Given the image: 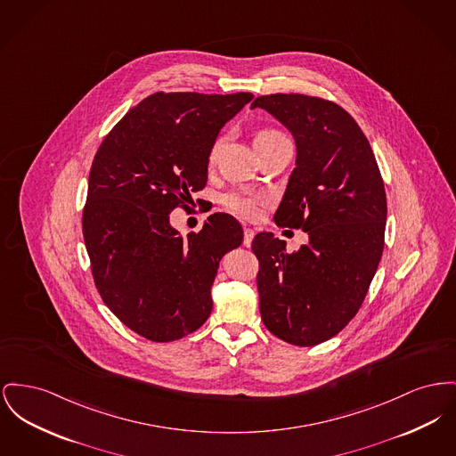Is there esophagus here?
Instances as JSON below:
<instances>
[{"mask_svg": "<svg viewBox=\"0 0 456 456\" xmlns=\"http://www.w3.org/2000/svg\"><path fill=\"white\" fill-rule=\"evenodd\" d=\"M255 238V231L251 227H244V246H249Z\"/></svg>", "mask_w": 456, "mask_h": 456, "instance_id": "esophagus-1", "label": "esophagus"}]
</instances>
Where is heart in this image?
<instances>
[{"label":"heart","instance_id":"obj_1","mask_svg":"<svg viewBox=\"0 0 456 456\" xmlns=\"http://www.w3.org/2000/svg\"><path fill=\"white\" fill-rule=\"evenodd\" d=\"M277 137H282L281 133L277 131H270V129H264V131H258L256 134L253 135V144L258 146L262 142H267L272 139H277ZM220 150V139L215 141L212 150H210V160H214ZM264 198L260 196H255V194H244V192H232V194H227L225 196V207L234 212V214L241 215L244 218H255L258 215L262 214V208H264Z\"/></svg>","mask_w":456,"mask_h":456}]
</instances>
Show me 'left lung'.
<instances>
[{"label": "left lung", "mask_w": 456, "mask_h": 456, "mask_svg": "<svg viewBox=\"0 0 456 456\" xmlns=\"http://www.w3.org/2000/svg\"><path fill=\"white\" fill-rule=\"evenodd\" d=\"M293 135L296 167L275 224L303 229L308 242L260 232V314L268 330L296 346H315L341 332L362 306L379 267L387 203L372 148L346 110L305 94L256 98Z\"/></svg>", "instance_id": "left-lung-1"}]
</instances>
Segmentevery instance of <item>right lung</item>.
Returning a JSON list of instances; mask_svg holds the SVG:
<instances>
[{
	"label": "right lung",
	"mask_w": 456,
	"mask_h": 456,
	"mask_svg": "<svg viewBox=\"0 0 456 456\" xmlns=\"http://www.w3.org/2000/svg\"><path fill=\"white\" fill-rule=\"evenodd\" d=\"M251 93H155L102 142L89 174L82 232L96 288L139 336L168 343L212 314L220 260L241 246V224L210 215L183 236L170 212L205 188L220 129Z\"/></svg>",
	"instance_id": "obj_1"
}]
</instances>
